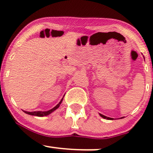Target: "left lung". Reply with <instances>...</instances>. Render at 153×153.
Masks as SVG:
<instances>
[{
  "label": "left lung",
  "instance_id": "1",
  "mask_svg": "<svg viewBox=\"0 0 153 153\" xmlns=\"http://www.w3.org/2000/svg\"><path fill=\"white\" fill-rule=\"evenodd\" d=\"M100 116H101V117H103V118H104V119H113L112 118H109V117H106V116H104V115H102V114H100Z\"/></svg>",
  "mask_w": 153,
  "mask_h": 153
}]
</instances>
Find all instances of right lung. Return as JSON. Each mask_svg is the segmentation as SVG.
Instances as JSON below:
<instances>
[{
  "label": "right lung",
  "instance_id": "obj_1",
  "mask_svg": "<svg viewBox=\"0 0 153 153\" xmlns=\"http://www.w3.org/2000/svg\"><path fill=\"white\" fill-rule=\"evenodd\" d=\"M62 99H62V100L59 101V103L57 105V106H54L53 108H52V109L47 111H32V112L24 111V112H25L26 114H29V115H34V116H36V117H44V116H47V115L50 114L52 113V111H54V110H56L57 108H58V107L59 106V105H60V103H62Z\"/></svg>",
  "mask_w": 153,
  "mask_h": 153
}]
</instances>
